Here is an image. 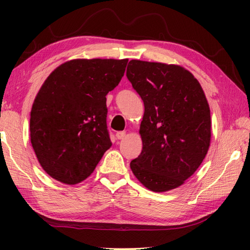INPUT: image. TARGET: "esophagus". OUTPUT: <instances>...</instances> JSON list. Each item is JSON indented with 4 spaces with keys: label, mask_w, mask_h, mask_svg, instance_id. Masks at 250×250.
Masks as SVG:
<instances>
[{
    "label": "esophagus",
    "mask_w": 250,
    "mask_h": 250,
    "mask_svg": "<svg viewBox=\"0 0 250 250\" xmlns=\"http://www.w3.org/2000/svg\"><path fill=\"white\" fill-rule=\"evenodd\" d=\"M116 137L118 140H121V139L125 138V131H119V132L116 133Z\"/></svg>",
    "instance_id": "1"
}]
</instances>
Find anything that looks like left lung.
I'll return each instance as SVG.
<instances>
[{"label": "left lung", "mask_w": 250, "mask_h": 250, "mask_svg": "<svg viewBox=\"0 0 250 250\" xmlns=\"http://www.w3.org/2000/svg\"><path fill=\"white\" fill-rule=\"evenodd\" d=\"M126 78L145 104L135 177L153 192L176 188L194 174L210 142V112L200 83L177 65L132 59Z\"/></svg>", "instance_id": "1"}]
</instances>
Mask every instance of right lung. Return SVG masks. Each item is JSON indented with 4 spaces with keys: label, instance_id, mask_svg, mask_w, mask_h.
Instances as JSON below:
<instances>
[{
    "label": "right lung",
    "instance_id": "right-lung-1",
    "mask_svg": "<svg viewBox=\"0 0 250 250\" xmlns=\"http://www.w3.org/2000/svg\"><path fill=\"white\" fill-rule=\"evenodd\" d=\"M128 59H74L57 67L34 100L29 131L42 167L77 184L110 146L105 96L124 77Z\"/></svg>",
    "mask_w": 250,
    "mask_h": 250
}]
</instances>
